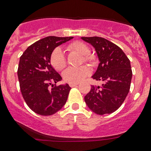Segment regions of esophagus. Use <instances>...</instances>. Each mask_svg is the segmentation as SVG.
Masks as SVG:
<instances>
[{"label": "esophagus", "instance_id": "obj_1", "mask_svg": "<svg viewBox=\"0 0 151 151\" xmlns=\"http://www.w3.org/2000/svg\"><path fill=\"white\" fill-rule=\"evenodd\" d=\"M78 84H79V83H76V84H70V86L71 87H74V86H77Z\"/></svg>", "mask_w": 151, "mask_h": 151}]
</instances>
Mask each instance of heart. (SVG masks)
Segmentation results:
<instances>
[{
  "mask_svg": "<svg viewBox=\"0 0 151 151\" xmlns=\"http://www.w3.org/2000/svg\"><path fill=\"white\" fill-rule=\"evenodd\" d=\"M67 50L71 52H77L83 55L82 61L89 64L90 65H94L96 58L94 55L90 53V48L85 43L80 41H74L67 46ZM50 62L54 68L58 71H61L67 65V59L64 52L60 48H56L53 50L50 57ZM90 70L86 65L80 67L74 68L70 67L63 72V79L66 82L70 84H76L84 80L86 77L89 75Z\"/></svg>",
  "mask_w": 151,
  "mask_h": 151,
  "instance_id": "b5f03b06",
  "label": "heart"
}]
</instances>
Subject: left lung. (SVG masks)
Masks as SVG:
<instances>
[{"instance_id":"left-lung-1","label":"left lung","mask_w":151,"mask_h":151,"mask_svg":"<svg viewBox=\"0 0 151 151\" xmlns=\"http://www.w3.org/2000/svg\"><path fill=\"white\" fill-rule=\"evenodd\" d=\"M96 50L100 63L92 76L103 81L100 86H91L84 97L88 107L99 115L116 111L129 92L132 70L129 59L123 50L108 40L101 37H81Z\"/></svg>"}]
</instances>
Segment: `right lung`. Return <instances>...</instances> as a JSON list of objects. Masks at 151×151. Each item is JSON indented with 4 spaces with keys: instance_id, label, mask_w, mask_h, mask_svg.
<instances>
[{
    "instance_id": "1",
    "label": "right lung",
    "mask_w": 151,
    "mask_h": 151,
    "mask_svg": "<svg viewBox=\"0 0 151 151\" xmlns=\"http://www.w3.org/2000/svg\"><path fill=\"white\" fill-rule=\"evenodd\" d=\"M73 37L48 36L37 41L21 55L18 69L22 97L31 110L42 116H50L65 104L71 87L57 86L62 79L50 64V57L56 47Z\"/></svg>"
}]
</instances>
